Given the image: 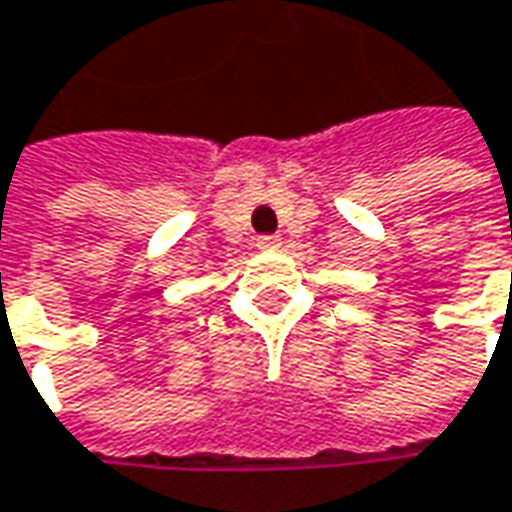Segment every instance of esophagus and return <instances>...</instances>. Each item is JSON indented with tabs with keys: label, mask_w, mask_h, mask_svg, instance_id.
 Returning a JSON list of instances; mask_svg holds the SVG:
<instances>
[{
	"label": "esophagus",
	"mask_w": 512,
	"mask_h": 512,
	"mask_svg": "<svg viewBox=\"0 0 512 512\" xmlns=\"http://www.w3.org/2000/svg\"><path fill=\"white\" fill-rule=\"evenodd\" d=\"M279 245H282L279 236H259V239H256V247H259V250H276Z\"/></svg>",
	"instance_id": "34e87169"
}]
</instances>
